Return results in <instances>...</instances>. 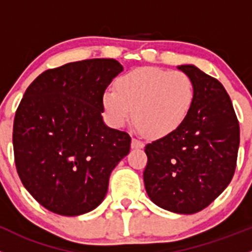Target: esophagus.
Segmentation results:
<instances>
[{"label":"esophagus","mask_w":252,"mask_h":252,"mask_svg":"<svg viewBox=\"0 0 252 252\" xmlns=\"http://www.w3.org/2000/svg\"><path fill=\"white\" fill-rule=\"evenodd\" d=\"M131 148L133 149H143L144 148V143L140 141L139 139L133 138L131 139Z\"/></svg>","instance_id":"34e87169"}]
</instances>
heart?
Here are the masks:
<instances>
[{
	"instance_id": "1",
	"label": "heart",
	"mask_w": 252,
	"mask_h": 252,
	"mask_svg": "<svg viewBox=\"0 0 252 252\" xmlns=\"http://www.w3.org/2000/svg\"><path fill=\"white\" fill-rule=\"evenodd\" d=\"M194 85L182 71L160 67L131 70L116 81V90L103 94L102 103L109 122L122 126L133 117L139 130L150 138L175 133L194 103Z\"/></svg>"
}]
</instances>
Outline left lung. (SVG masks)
Returning <instances> with one entry per match:
<instances>
[{"label":"left lung","instance_id":"obj_1","mask_svg":"<svg viewBox=\"0 0 252 252\" xmlns=\"http://www.w3.org/2000/svg\"><path fill=\"white\" fill-rule=\"evenodd\" d=\"M181 71L194 85V103L185 123L145 146L144 183L156 206L180 214L208 207L233 178L240 126L223 85L193 65Z\"/></svg>","mask_w":252,"mask_h":252}]
</instances>
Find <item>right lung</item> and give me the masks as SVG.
<instances>
[{
    "label": "right lung",
    "mask_w": 252,
    "mask_h": 252,
    "mask_svg": "<svg viewBox=\"0 0 252 252\" xmlns=\"http://www.w3.org/2000/svg\"><path fill=\"white\" fill-rule=\"evenodd\" d=\"M123 71L114 59H89L49 69L26 90L13 123L17 172L27 191L53 213L94 211L131 138L103 123L102 98Z\"/></svg>",
    "instance_id": "obj_1"
}]
</instances>
